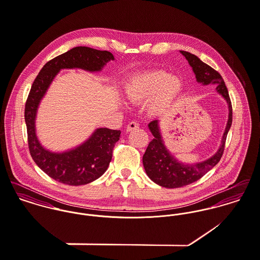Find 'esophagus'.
<instances>
[{"label":"esophagus","mask_w":260,"mask_h":260,"mask_svg":"<svg viewBox=\"0 0 260 260\" xmlns=\"http://www.w3.org/2000/svg\"><path fill=\"white\" fill-rule=\"evenodd\" d=\"M139 127V123H137L136 121H131L127 125H126V133H129V132H132V131H134V129H137Z\"/></svg>","instance_id":"34e87169"}]
</instances>
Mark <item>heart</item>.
<instances>
[{
  "label": "heart",
  "mask_w": 260,
  "mask_h": 260,
  "mask_svg": "<svg viewBox=\"0 0 260 260\" xmlns=\"http://www.w3.org/2000/svg\"><path fill=\"white\" fill-rule=\"evenodd\" d=\"M182 88L181 80L162 70H152L132 76L124 84L125 98L133 104H146L151 116L168 113Z\"/></svg>",
  "instance_id": "heart-1"
}]
</instances>
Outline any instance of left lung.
I'll use <instances>...</instances> for the list:
<instances>
[{"mask_svg": "<svg viewBox=\"0 0 260 260\" xmlns=\"http://www.w3.org/2000/svg\"><path fill=\"white\" fill-rule=\"evenodd\" d=\"M179 53L188 61L199 84L203 86L216 85L217 93L228 104L229 118L216 152L209 158L196 164H184L172 154L165 144L159 120L155 119L148 123V129L153 136V139L148 144L143 156L144 171L154 183L167 188H177L190 184L202 178L205 173L218 164L222 156L225 140L232 122L231 99L221 76L196 55L184 51H179Z\"/></svg>", "mask_w": 260, "mask_h": 260, "instance_id": "obj_1", "label": "left lung"}]
</instances>
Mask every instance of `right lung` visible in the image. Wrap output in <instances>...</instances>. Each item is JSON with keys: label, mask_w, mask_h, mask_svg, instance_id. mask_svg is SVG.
<instances>
[{"label": "right lung", "mask_w": 260, "mask_h": 260, "mask_svg": "<svg viewBox=\"0 0 260 260\" xmlns=\"http://www.w3.org/2000/svg\"><path fill=\"white\" fill-rule=\"evenodd\" d=\"M115 60L111 52L76 47L48 61L30 87L25 108L29 152L37 166L50 177L68 185H83L101 177L109 168L120 131L99 127L82 144L62 151L46 148L38 139L36 118L40 104L61 70L80 69L99 73Z\"/></svg>", "instance_id": "1"}]
</instances>
